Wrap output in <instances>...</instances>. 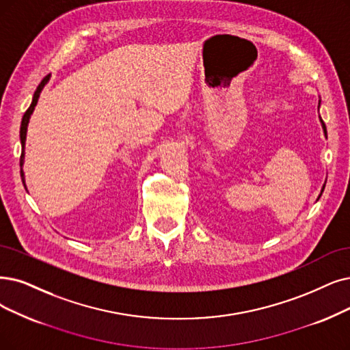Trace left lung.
I'll return each mask as SVG.
<instances>
[{"label":"left lung","instance_id":"8db88e82","mask_svg":"<svg viewBox=\"0 0 350 350\" xmlns=\"http://www.w3.org/2000/svg\"><path fill=\"white\" fill-rule=\"evenodd\" d=\"M319 106H320V100H319ZM320 122H321V128H323V132H325V135H327V132H326V124H325V122L321 120V118H320ZM326 185V184H325ZM325 185H323V188H321V192H323V189H325ZM321 192H320V195H321ZM320 195H319V198H320ZM317 198V200H319Z\"/></svg>","mask_w":350,"mask_h":350}]
</instances>
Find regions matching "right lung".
Masks as SVG:
<instances>
[{
  "label": "right lung",
  "instance_id": "1",
  "mask_svg": "<svg viewBox=\"0 0 350 350\" xmlns=\"http://www.w3.org/2000/svg\"><path fill=\"white\" fill-rule=\"evenodd\" d=\"M49 79H50V75L49 76H46L43 80H41V83L38 85V88L36 89V92H34V96H33V102H31V105H30V107L25 110V113H24V116H23V120H21V128H20V139H21V157H20V166H21V179H23V184H24V187H25V178H24V171H23V165H24V155H25V152H24V148H25V136H27V126H29V122H30V116H31V113L34 111V107H36V105H37V102H38V97H40V93H41V90H43V88L46 86V83L49 81ZM27 189V188H25Z\"/></svg>",
  "mask_w": 350,
  "mask_h": 350
}]
</instances>
